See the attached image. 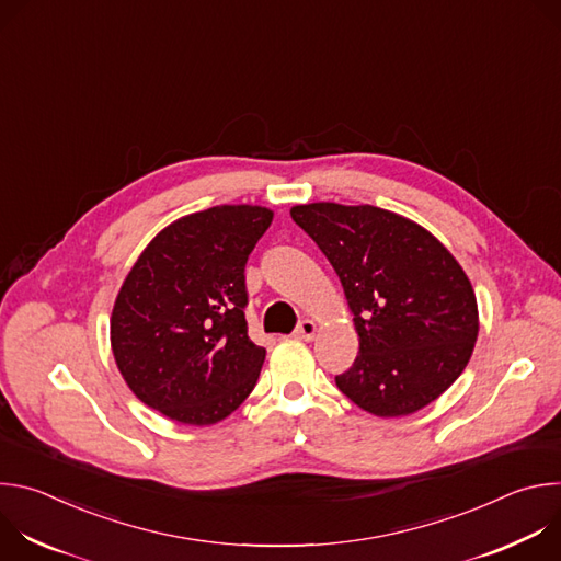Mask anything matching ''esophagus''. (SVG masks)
Returning a JSON list of instances; mask_svg holds the SVG:
<instances>
[{"instance_id": "1", "label": "esophagus", "mask_w": 561, "mask_h": 561, "mask_svg": "<svg viewBox=\"0 0 561 561\" xmlns=\"http://www.w3.org/2000/svg\"><path fill=\"white\" fill-rule=\"evenodd\" d=\"M314 333H317V324L312 322V319H301L295 329V337L304 340V342H310L314 337Z\"/></svg>"}]
</instances>
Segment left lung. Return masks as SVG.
<instances>
[{
  "mask_svg": "<svg viewBox=\"0 0 561 561\" xmlns=\"http://www.w3.org/2000/svg\"><path fill=\"white\" fill-rule=\"evenodd\" d=\"M340 275L359 355L337 388L377 417L411 415L466 368L479 331L474 290L420 224L377 206L290 208Z\"/></svg>",
  "mask_w": 561,
  "mask_h": 561,
  "instance_id": "1",
  "label": "left lung"
}]
</instances>
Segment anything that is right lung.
Masks as SVG:
<instances>
[{"mask_svg":"<svg viewBox=\"0 0 561 561\" xmlns=\"http://www.w3.org/2000/svg\"><path fill=\"white\" fill-rule=\"evenodd\" d=\"M271 221L262 206H213L139 255L115 299L111 346L146 407L208 426L251 394L266 351L249 337L244 268Z\"/></svg>","mask_w":561,"mask_h":561,"instance_id":"add662e5","label":"right lung"}]
</instances>
